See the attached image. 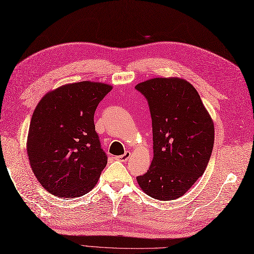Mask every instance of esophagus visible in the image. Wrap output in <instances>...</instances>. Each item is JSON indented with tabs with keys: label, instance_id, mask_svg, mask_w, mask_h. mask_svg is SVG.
Masks as SVG:
<instances>
[{
	"label": "esophagus",
	"instance_id": "esophagus-1",
	"mask_svg": "<svg viewBox=\"0 0 254 254\" xmlns=\"http://www.w3.org/2000/svg\"><path fill=\"white\" fill-rule=\"evenodd\" d=\"M129 157H130V151H126L124 155L115 157V160H119V161H123V162H125V161H127L129 159Z\"/></svg>",
	"mask_w": 254,
	"mask_h": 254
}]
</instances>
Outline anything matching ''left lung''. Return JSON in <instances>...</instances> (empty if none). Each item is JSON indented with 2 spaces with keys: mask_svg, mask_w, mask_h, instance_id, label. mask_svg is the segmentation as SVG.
I'll return each mask as SVG.
<instances>
[{
  "mask_svg": "<svg viewBox=\"0 0 254 254\" xmlns=\"http://www.w3.org/2000/svg\"><path fill=\"white\" fill-rule=\"evenodd\" d=\"M152 121L153 159L136 177L140 188L158 200L183 196L204 173L214 145V124L196 89L181 78L137 83Z\"/></svg>",
  "mask_w": 254,
  "mask_h": 254,
  "instance_id": "obj_1",
  "label": "left lung"
}]
</instances>
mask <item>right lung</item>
Returning <instances> with one entry per match:
<instances>
[{
    "label": "right lung",
    "instance_id": "add662e5",
    "mask_svg": "<svg viewBox=\"0 0 254 254\" xmlns=\"http://www.w3.org/2000/svg\"><path fill=\"white\" fill-rule=\"evenodd\" d=\"M111 90L102 82L68 83L49 92L37 105L27 155L36 178L49 193L74 198L95 187L108 158L95 131L94 113Z\"/></svg>",
    "mask_w": 254,
    "mask_h": 254
}]
</instances>
